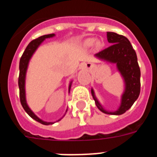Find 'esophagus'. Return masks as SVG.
<instances>
[{"instance_id":"34e87169","label":"esophagus","mask_w":157,"mask_h":157,"mask_svg":"<svg viewBox=\"0 0 157 157\" xmlns=\"http://www.w3.org/2000/svg\"><path fill=\"white\" fill-rule=\"evenodd\" d=\"M92 65H93L92 63H88V64H87V66H88V67H89V66L91 67V66H92Z\"/></svg>"}]
</instances>
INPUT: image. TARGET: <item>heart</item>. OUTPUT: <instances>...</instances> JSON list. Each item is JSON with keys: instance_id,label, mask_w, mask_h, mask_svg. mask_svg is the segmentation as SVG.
Masks as SVG:
<instances>
[{"instance_id": "obj_1", "label": "heart", "mask_w": 157, "mask_h": 157, "mask_svg": "<svg viewBox=\"0 0 157 157\" xmlns=\"http://www.w3.org/2000/svg\"><path fill=\"white\" fill-rule=\"evenodd\" d=\"M95 43V40L94 39H88L86 41V45H87V46H91V45H93Z\"/></svg>"}]
</instances>
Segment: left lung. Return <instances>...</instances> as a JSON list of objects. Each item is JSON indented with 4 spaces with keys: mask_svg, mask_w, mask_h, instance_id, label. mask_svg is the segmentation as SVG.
Masks as SVG:
<instances>
[{
    "mask_svg": "<svg viewBox=\"0 0 157 157\" xmlns=\"http://www.w3.org/2000/svg\"><path fill=\"white\" fill-rule=\"evenodd\" d=\"M108 41L112 45L104 50L96 53V56L106 61L116 63L124 78L126 84L125 92L122 96V102L120 109L116 112H107L102 108L91 90L96 105L104 113L109 115H122L128 110L138 99L141 90V71L138 63L137 55L125 36L120 35L114 32H107Z\"/></svg>",
    "mask_w": 157,
    "mask_h": 157,
    "instance_id": "left-lung-1",
    "label": "left lung"
}]
</instances>
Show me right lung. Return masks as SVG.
Returning a JSON list of instances; mask_svg holds the SVG:
<instances>
[{
  "label": "right lung",
  "instance_id": "add662e5",
  "mask_svg": "<svg viewBox=\"0 0 157 157\" xmlns=\"http://www.w3.org/2000/svg\"><path fill=\"white\" fill-rule=\"evenodd\" d=\"M55 35L54 34H46V35H43L41 37H37L36 39L33 40L29 43V45H27L25 51L23 52V55H22L20 60H19V99H20V102L23 106V109L26 111L27 114L33 118L34 120L37 121L38 123L44 124V125H49V124H52L53 123H47V122H44L41 120H40L39 118L37 117L34 114V112H32L30 109H29L28 105H27V101H26V98H25V76H26V71H27V65H28L29 60H30V57L32 56L34 51L37 49V48L39 46V45L42 42L45 38L48 37H53ZM71 85L69 86V91H70Z\"/></svg>",
  "mask_w": 157,
  "mask_h": 157
}]
</instances>
